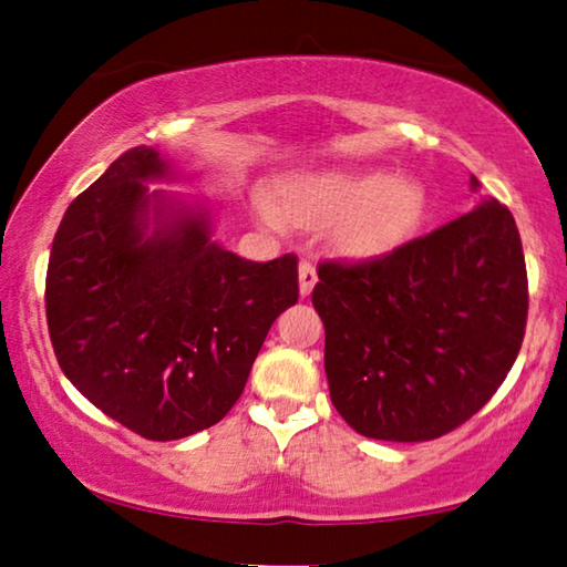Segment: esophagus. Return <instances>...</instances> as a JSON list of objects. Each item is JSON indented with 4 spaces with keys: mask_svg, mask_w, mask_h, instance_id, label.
<instances>
[{
    "mask_svg": "<svg viewBox=\"0 0 567 567\" xmlns=\"http://www.w3.org/2000/svg\"><path fill=\"white\" fill-rule=\"evenodd\" d=\"M316 281H319V276H316V268H313V264H309V261H301V264H299V293L303 296V299L313 291Z\"/></svg>",
    "mask_w": 567,
    "mask_h": 567,
    "instance_id": "1",
    "label": "esophagus"
}]
</instances>
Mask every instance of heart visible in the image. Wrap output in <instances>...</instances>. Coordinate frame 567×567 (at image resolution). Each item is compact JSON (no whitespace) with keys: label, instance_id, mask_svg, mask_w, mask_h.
<instances>
[{"label":"heart","instance_id":"heart-1","mask_svg":"<svg viewBox=\"0 0 567 567\" xmlns=\"http://www.w3.org/2000/svg\"><path fill=\"white\" fill-rule=\"evenodd\" d=\"M429 212V192L413 176L389 168H329L293 176L278 188V202L256 192L254 216L271 231L289 224L329 226V244L351 261H375L393 254L419 231Z\"/></svg>","mask_w":567,"mask_h":567}]
</instances>
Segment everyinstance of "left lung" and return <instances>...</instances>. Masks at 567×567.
I'll list each match as a JSON object with an SVG mask.
<instances>
[{"mask_svg": "<svg viewBox=\"0 0 567 567\" xmlns=\"http://www.w3.org/2000/svg\"><path fill=\"white\" fill-rule=\"evenodd\" d=\"M478 192V178L471 176ZM313 309L336 411L375 441L458 429L498 391L520 351L528 274L508 208L471 214L365 264H321Z\"/></svg>", "mask_w": 567, "mask_h": 567, "instance_id": "obj_1", "label": "left lung"}]
</instances>
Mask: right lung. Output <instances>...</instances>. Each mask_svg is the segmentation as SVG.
I'll return each instance as SVG.
<instances>
[{
    "instance_id": "1",
    "label": "right lung",
    "mask_w": 567,
    "mask_h": 567,
    "mask_svg": "<svg viewBox=\"0 0 567 567\" xmlns=\"http://www.w3.org/2000/svg\"><path fill=\"white\" fill-rule=\"evenodd\" d=\"M178 174L154 146L116 158L69 204L47 268V323L74 389L148 441L231 411L271 323L299 301L286 254L226 251L212 212L148 188Z\"/></svg>"
}]
</instances>
